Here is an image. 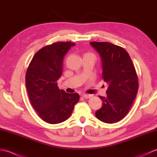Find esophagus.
<instances>
[{
    "mask_svg": "<svg viewBox=\"0 0 157 157\" xmlns=\"http://www.w3.org/2000/svg\"><path fill=\"white\" fill-rule=\"evenodd\" d=\"M82 96H83V97H84V98H89L91 97L92 95H91V94H82Z\"/></svg>",
    "mask_w": 157,
    "mask_h": 157,
    "instance_id": "1",
    "label": "esophagus"
}]
</instances>
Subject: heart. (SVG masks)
<instances>
[{"label":"heart","mask_w":157,"mask_h":157,"mask_svg":"<svg viewBox=\"0 0 157 157\" xmlns=\"http://www.w3.org/2000/svg\"><path fill=\"white\" fill-rule=\"evenodd\" d=\"M90 55V54H86L85 55Z\"/></svg>","instance_id":"b5f03b06"}]
</instances>
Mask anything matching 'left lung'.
I'll use <instances>...</instances> for the list:
<instances>
[{"mask_svg":"<svg viewBox=\"0 0 157 157\" xmlns=\"http://www.w3.org/2000/svg\"><path fill=\"white\" fill-rule=\"evenodd\" d=\"M101 59L102 78L108 84L106 97L100 96L102 107L95 113L100 121H119L128 114L138 90V79L131 58L125 50L109 42L90 43Z\"/></svg>","mask_w":157,"mask_h":157,"instance_id":"left-lung-1","label":"left lung"}]
</instances>
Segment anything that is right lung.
<instances>
[{
    "label": "right lung",
    "mask_w": 157,
    "mask_h": 157,
    "mask_svg": "<svg viewBox=\"0 0 157 157\" xmlns=\"http://www.w3.org/2000/svg\"><path fill=\"white\" fill-rule=\"evenodd\" d=\"M75 43L59 42L36 53L25 75V85L32 105L42 120L50 124L65 121L78 102V93L59 90L57 80L63 71L64 56Z\"/></svg>",
    "instance_id": "add662e5"
}]
</instances>
